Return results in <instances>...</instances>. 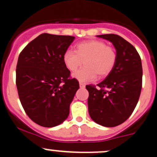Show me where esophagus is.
I'll use <instances>...</instances> for the list:
<instances>
[{
	"instance_id": "1",
	"label": "esophagus",
	"mask_w": 157,
	"mask_h": 157,
	"mask_svg": "<svg viewBox=\"0 0 157 157\" xmlns=\"http://www.w3.org/2000/svg\"><path fill=\"white\" fill-rule=\"evenodd\" d=\"M85 86H86V85H85L84 83H82V82H80V87L81 88V89H84Z\"/></svg>"
}]
</instances>
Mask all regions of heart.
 Returning a JSON list of instances; mask_svg holds the SVG:
<instances>
[{
    "instance_id": "heart-1",
    "label": "heart",
    "mask_w": 157,
    "mask_h": 157,
    "mask_svg": "<svg viewBox=\"0 0 157 157\" xmlns=\"http://www.w3.org/2000/svg\"><path fill=\"white\" fill-rule=\"evenodd\" d=\"M63 63L69 71H75L82 66H85L73 74V77L82 82L94 80L97 75L107 76L113 70L117 60L114 48L107 46L101 40H87L76 46L75 52L68 50L63 57Z\"/></svg>"
}]
</instances>
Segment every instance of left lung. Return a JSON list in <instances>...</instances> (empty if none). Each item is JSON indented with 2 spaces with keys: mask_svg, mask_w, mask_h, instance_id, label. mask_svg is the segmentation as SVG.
<instances>
[{
  "mask_svg": "<svg viewBox=\"0 0 157 157\" xmlns=\"http://www.w3.org/2000/svg\"><path fill=\"white\" fill-rule=\"evenodd\" d=\"M112 43L117 60L112 71L98 89L87 85L89 112L99 125L115 127L128 119L137 104L142 89V67L140 56L134 46L114 34L97 35Z\"/></svg>",
  "mask_w": 157,
  "mask_h": 157,
  "instance_id": "obj_1",
  "label": "left lung"
}]
</instances>
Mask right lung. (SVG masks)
Listing matches in <instances>:
<instances>
[{"label": "right lung", "instance_id": "right-lung-1", "mask_svg": "<svg viewBox=\"0 0 157 157\" xmlns=\"http://www.w3.org/2000/svg\"><path fill=\"white\" fill-rule=\"evenodd\" d=\"M75 37L44 33L20 53L16 86L25 112L44 127H55L69 114L79 82L70 77L63 57Z\"/></svg>", "mask_w": 157, "mask_h": 157}]
</instances>
